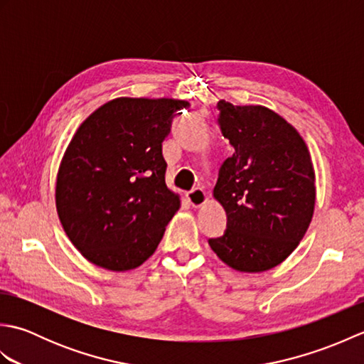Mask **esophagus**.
<instances>
[{
	"label": "esophagus",
	"mask_w": 364,
	"mask_h": 364,
	"mask_svg": "<svg viewBox=\"0 0 364 364\" xmlns=\"http://www.w3.org/2000/svg\"><path fill=\"white\" fill-rule=\"evenodd\" d=\"M188 202L191 203L192 208H196V210H198V208H202L206 205L208 202V194L203 191V189H194L191 191L188 194Z\"/></svg>",
	"instance_id": "34e87169"
}]
</instances>
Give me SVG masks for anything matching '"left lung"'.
<instances>
[{
	"label": "left lung",
	"instance_id": "8db88e82",
	"mask_svg": "<svg viewBox=\"0 0 364 364\" xmlns=\"http://www.w3.org/2000/svg\"><path fill=\"white\" fill-rule=\"evenodd\" d=\"M219 123L235 151L223 161L214 198L227 213V231L211 250L239 272H266L297 249L316 203L311 154L299 131L259 105L220 100Z\"/></svg>",
	"mask_w": 364,
	"mask_h": 364
}]
</instances>
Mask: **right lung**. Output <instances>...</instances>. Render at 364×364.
<instances>
[{
  "instance_id": "right-lung-1",
  "label": "right lung",
  "mask_w": 364,
  "mask_h": 364,
  "mask_svg": "<svg viewBox=\"0 0 364 364\" xmlns=\"http://www.w3.org/2000/svg\"><path fill=\"white\" fill-rule=\"evenodd\" d=\"M176 98L120 97L76 129L56 175V211L65 235L92 264L133 270L158 249L181 198L166 184L162 141Z\"/></svg>"
}]
</instances>
